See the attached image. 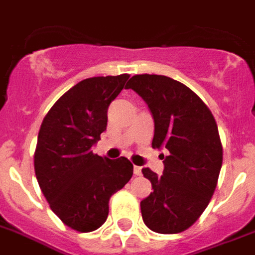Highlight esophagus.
Segmentation results:
<instances>
[{"label":"esophagus","mask_w":255,"mask_h":255,"mask_svg":"<svg viewBox=\"0 0 255 255\" xmlns=\"http://www.w3.org/2000/svg\"><path fill=\"white\" fill-rule=\"evenodd\" d=\"M133 172H134L135 176H141V166L134 165V169H133Z\"/></svg>","instance_id":"1"}]
</instances>
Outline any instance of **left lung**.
<instances>
[{
    "label": "left lung",
    "instance_id": "left-lung-1",
    "mask_svg": "<svg viewBox=\"0 0 255 255\" xmlns=\"http://www.w3.org/2000/svg\"><path fill=\"white\" fill-rule=\"evenodd\" d=\"M126 87L152 112V146L168 150L161 177L142 169L153 188L141 202L143 223L158 234H177L198 221L215 192L223 162L216 121L192 90L168 76L134 75Z\"/></svg>",
    "mask_w": 255,
    "mask_h": 255
}]
</instances>
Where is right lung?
I'll use <instances>...</instances> for the list:
<instances>
[{"label": "right lung", "instance_id": "obj_1", "mask_svg": "<svg viewBox=\"0 0 255 255\" xmlns=\"http://www.w3.org/2000/svg\"><path fill=\"white\" fill-rule=\"evenodd\" d=\"M129 74L95 76L57 99L40 128L34 173L49 207L70 229L90 233L109 215V202L133 176L126 158L93 153L106 130L107 109L125 87Z\"/></svg>", "mask_w": 255, "mask_h": 255}]
</instances>
